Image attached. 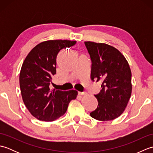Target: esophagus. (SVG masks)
I'll return each mask as SVG.
<instances>
[{
	"instance_id": "esophagus-1",
	"label": "esophagus",
	"mask_w": 153,
	"mask_h": 153,
	"mask_svg": "<svg viewBox=\"0 0 153 153\" xmlns=\"http://www.w3.org/2000/svg\"><path fill=\"white\" fill-rule=\"evenodd\" d=\"M78 94L80 95H87V93L83 91V92H78Z\"/></svg>"
}]
</instances>
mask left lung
I'll return each mask as SVG.
<instances>
[{
	"label": "left lung",
	"mask_w": 153,
	"mask_h": 153,
	"mask_svg": "<svg viewBox=\"0 0 153 153\" xmlns=\"http://www.w3.org/2000/svg\"><path fill=\"white\" fill-rule=\"evenodd\" d=\"M85 45L92 61L91 79L102 82L101 91L95 95L98 106L90 116L100 121L112 120L122 114L130 99V68L116 48L91 41H85Z\"/></svg>",
	"instance_id": "obj_1"
}]
</instances>
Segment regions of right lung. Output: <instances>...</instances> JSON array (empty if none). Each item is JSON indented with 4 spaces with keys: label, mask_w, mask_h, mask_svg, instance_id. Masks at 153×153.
Instances as JSON below:
<instances>
[{
    "label": "right lung",
    "mask_w": 153,
    "mask_h": 153,
    "mask_svg": "<svg viewBox=\"0 0 153 153\" xmlns=\"http://www.w3.org/2000/svg\"><path fill=\"white\" fill-rule=\"evenodd\" d=\"M76 41L51 40L42 42L32 49L22 64L19 87L23 101L35 118L53 122L66 113L77 91H51L52 76L56 74V56L62 48L72 47Z\"/></svg>",
    "instance_id": "1"
}]
</instances>
